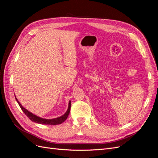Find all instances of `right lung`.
<instances>
[{
    "mask_svg": "<svg viewBox=\"0 0 158 158\" xmlns=\"http://www.w3.org/2000/svg\"><path fill=\"white\" fill-rule=\"evenodd\" d=\"M15 98H16V101H17V102L19 105V106L20 107V108L22 109V110L23 111V113H24L26 114V116L28 118H29L31 121H32L33 122L39 123V124H42V125H59V124H61L62 123H63L64 121L66 120V118H67L69 114L70 113V107H71L70 101L69 102V107H68L67 111H66V112L63 114V115H62L59 117L55 118H52V119L43 118H41L40 117H37V115H35V114H33V113H31L29 111H27V110L23 107L20 104V103L18 102V100L17 99L16 96H15Z\"/></svg>",
    "mask_w": 158,
    "mask_h": 158,
    "instance_id": "add662e5",
    "label": "right lung"
}]
</instances>
